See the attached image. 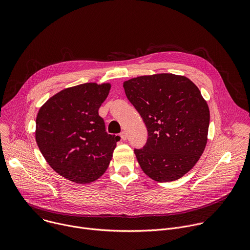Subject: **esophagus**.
Segmentation results:
<instances>
[{
  "mask_svg": "<svg viewBox=\"0 0 250 250\" xmlns=\"http://www.w3.org/2000/svg\"><path fill=\"white\" fill-rule=\"evenodd\" d=\"M121 137H122L123 140H126V138H127L126 132H125V131H122V132H121Z\"/></svg>",
  "mask_w": 250,
  "mask_h": 250,
  "instance_id": "obj_1",
  "label": "esophagus"
}]
</instances>
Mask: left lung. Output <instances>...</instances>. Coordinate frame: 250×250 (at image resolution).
<instances>
[{
    "label": "left lung",
    "mask_w": 250,
    "mask_h": 250,
    "mask_svg": "<svg viewBox=\"0 0 250 250\" xmlns=\"http://www.w3.org/2000/svg\"><path fill=\"white\" fill-rule=\"evenodd\" d=\"M124 89L148 131L145 147L134 149L142 171L157 182L180 179L208 141L209 110L199 88L185 76L160 73L125 81Z\"/></svg>",
    "instance_id": "left-lung-1"
}]
</instances>
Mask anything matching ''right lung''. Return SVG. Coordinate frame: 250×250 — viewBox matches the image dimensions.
Instances as JSON below:
<instances>
[{
    "instance_id": "add662e5",
    "label": "right lung",
    "mask_w": 250,
    "mask_h": 250,
    "mask_svg": "<svg viewBox=\"0 0 250 250\" xmlns=\"http://www.w3.org/2000/svg\"><path fill=\"white\" fill-rule=\"evenodd\" d=\"M110 83H85L50 97L39 111L35 140L49 166L77 184L96 181L108 169L120 136L105 132L99 108Z\"/></svg>"
}]
</instances>
